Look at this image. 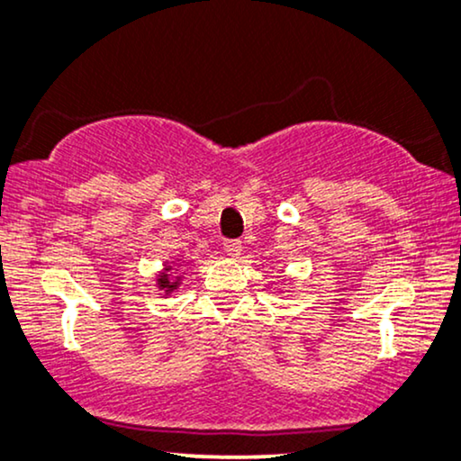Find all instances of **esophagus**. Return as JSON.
<instances>
[{"mask_svg": "<svg viewBox=\"0 0 461 461\" xmlns=\"http://www.w3.org/2000/svg\"><path fill=\"white\" fill-rule=\"evenodd\" d=\"M223 250L230 255V258H238V255L242 253V242L240 240H225Z\"/></svg>", "mask_w": 461, "mask_h": 461, "instance_id": "34e87169", "label": "esophagus"}]
</instances>
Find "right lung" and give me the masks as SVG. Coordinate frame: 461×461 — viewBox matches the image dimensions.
Returning <instances> with one entry per match:
<instances>
[{
	"label": "right lung",
	"instance_id": "obj_1",
	"mask_svg": "<svg viewBox=\"0 0 461 461\" xmlns=\"http://www.w3.org/2000/svg\"><path fill=\"white\" fill-rule=\"evenodd\" d=\"M178 285H180V276H176L174 278L172 276V266L170 264H166V267H163V270L157 274V287H159L163 294H172L174 289H178Z\"/></svg>",
	"mask_w": 461,
	"mask_h": 461
}]
</instances>
